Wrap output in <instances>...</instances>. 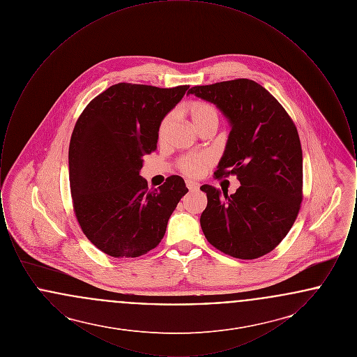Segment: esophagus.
<instances>
[{
    "label": "esophagus",
    "mask_w": 357,
    "mask_h": 357,
    "mask_svg": "<svg viewBox=\"0 0 357 357\" xmlns=\"http://www.w3.org/2000/svg\"><path fill=\"white\" fill-rule=\"evenodd\" d=\"M186 186L190 191H195V190L199 188V183L194 182V181H186Z\"/></svg>",
    "instance_id": "1"
}]
</instances>
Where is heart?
<instances>
[{"instance_id":"1","label":"heart","mask_w":357,"mask_h":357,"mask_svg":"<svg viewBox=\"0 0 357 357\" xmlns=\"http://www.w3.org/2000/svg\"><path fill=\"white\" fill-rule=\"evenodd\" d=\"M185 114L190 118L192 127L198 131L204 130L206 127H217L220 120L218 109L207 102H191L185 107ZM174 121V115H166L158 128V140L159 143H165L167 136L170 134L171 127ZM211 165V158L206 153L198 155H188L179 159L178 166L179 170L188 176H199L204 171Z\"/></svg>"}]
</instances>
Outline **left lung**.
I'll return each mask as SVG.
<instances>
[{"mask_svg":"<svg viewBox=\"0 0 357 357\" xmlns=\"http://www.w3.org/2000/svg\"><path fill=\"white\" fill-rule=\"evenodd\" d=\"M187 93L215 104L231 131L215 178L236 174L231 195L210 185L201 190L206 239L225 255L255 259L285 238L303 201V150L297 128L284 107L249 79L197 85Z\"/></svg>","mask_w":357,"mask_h":357,"instance_id":"8db88e82","label":"left lung"}]
</instances>
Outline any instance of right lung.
Segmentation results:
<instances>
[{
    "label": "right lung",
    "instance_id": "right-lung-1",
    "mask_svg": "<svg viewBox=\"0 0 357 357\" xmlns=\"http://www.w3.org/2000/svg\"><path fill=\"white\" fill-rule=\"evenodd\" d=\"M188 85H111L85 107L69 143V183L86 238L115 258L146 255L165 237L188 188L179 175L149 190L143 156L156 150L162 119Z\"/></svg>",
    "mask_w": 357,
    "mask_h": 357
}]
</instances>
